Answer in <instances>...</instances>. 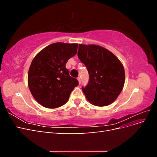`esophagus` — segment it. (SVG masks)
<instances>
[{"mask_svg": "<svg viewBox=\"0 0 157 157\" xmlns=\"http://www.w3.org/2000/svg\"><path fill=\"white\" fill-rule=\"evenodd\" d=\"M77 80H78V82H79V84H80V77H78L77 78Z\"/></svg>", "mask_w": 157, "mask_h": 157, "instance_id": "1", "label": "esophagus"}]
</instances>
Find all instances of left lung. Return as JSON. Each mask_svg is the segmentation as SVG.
<instances>
[{
    "instance_id": "left-lung-1",
    "label": "left lung",
    "mask_w": 157,
    "mask_h": 157,
    "mask_svg": "<svg viewBox=\"0 0 157 157\" xmlns=\"http://www.w3.org/2000/svg\"><path fill=\"white\" fill-rule=\"evenodd\" d=\"M78 57L89 73L88 84L82 87L88 100L99 107L112 103L125 81L124 69L120 60L110 51L94 44H79Z\"/></svg>"
}]
</instances>
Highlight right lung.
Here are the masks:
<instances>
[{
    "label": "right lung",
    "instance_id": "1",
    "mask_svg": "<svg viewBox=\"0 0 157 157\" xmlns=\"http://www.w3.org/2000/svg\"><path fill=\"white\" fill-rule=\"evenodd\" d=\"M78 44L56 42L38 54L28 73V85L33 96L41 105L54 109L63 105L78 85L65 65L77 52Z\"/></svg>",
    "mask_w": 157,
    "mask_h": 157
}]
</instances>
